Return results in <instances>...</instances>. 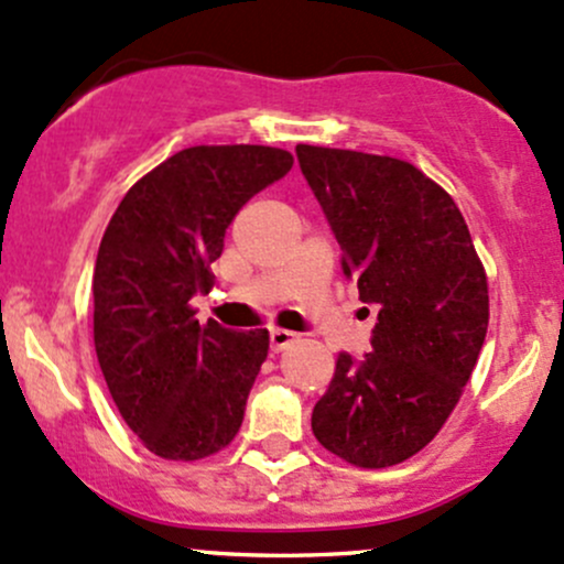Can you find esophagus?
<instances>
[{"label": "esophagus", "instance_id": "1", "mask_svg": "<svg viewBox=\"0 0 564 564\" xmlns=\"http://www.w3.org/2000/svg\"><path fill=\"white\" fill-rule=\"evenodd\" d=\"M269 341H271V352H282V349H288L290 344L299 341V336H295L293 330H282V328H274L269 333Z\"/></svg>", "mask_w": 564, "mask_h": 564}]
</instances>
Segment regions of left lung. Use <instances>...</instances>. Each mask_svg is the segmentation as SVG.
Masks as SVG:
<instances>
[{
	"mask_svg": "<svg viewBox=\"0 0 564 564\" xmlns=\"http://www.w3.org/2000/svg\"><path fill=\"white\" fill-rule=\"evenodd\" d=\"M301 172L341 245L360 301L379 306L373 352H341L312 411L325 449L390 468L438 435L489 323L487 271L463 212L414 163L299 144Z\"/></svg>",
	"mask_w": 564,
	"mask_h": 564,
	"instance_id": "left-lung-1",
	"label": "left lung"
}]
</instances>
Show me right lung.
Segmentation results:
<instances>
[{
	"instance_id": "1",
	"label": "right lung",
	"mask_w": 564,
	"mask_h": 564,
	"mask_svg": "<svg viewBox=\"0 0 564 564\" xmlns=\"http://www.w3.org/2000/svg\"><path fill=\"white\" fill-rule=\"evenodd\" d=\"M293 155L265 144H196L131 185L101 236L94 269V347L126 425L163 459L226 449L269 355V330L198 325L193 295L226 228Z\"/></svg>"
}]
</instances>
